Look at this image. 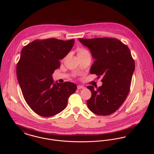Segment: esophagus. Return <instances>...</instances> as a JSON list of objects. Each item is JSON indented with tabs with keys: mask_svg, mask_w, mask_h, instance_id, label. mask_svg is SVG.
<instances>
[{
	"mask_svg": "<svg viewBox=\"0 0 154 154\" xmlns=\"http://www.w3.org/2000/svg\"><path fill=\"white\" fill-rule=\"evenodd\" d=\"M77 88H78V89H85V87L81 86V85H78L77 87Z\"/></svg>",
	"mask_w": 154,
	"mask_h": 154,
	"instance_id": "34e87169",
	"label": "esophagus"
}]
</instances>
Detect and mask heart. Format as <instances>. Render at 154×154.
<instances>
[{
	"mask_svg": "<svg viewBox=\"0 0 154 154\" xmlns=\"http://www.w3.org/2000/svg\"><path fill=\"white\" fill-rule=\"evenodd\" d=\"M78 55H86V56H90L89 53L88 52V50H85V49H80L78 51Z\"/></svg>",
	"mask_w": 154,
	"mask_h": 154,
	"instance_id": "b5f03b06",
	"label": "heart"
}]
</instances>
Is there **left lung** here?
<instances>
[{
    "mask_svg": "<svg viewBox=\"0 0 154 154\" xmlns=\"http://www.w3.org/2000/svg\"><path fill=\"white\" fill-rule=\"evenodd\" d=\"M88 47L95 60L91 74L103 77L101 87L88 86L91 97L87 103L92 112L101 116L111 114L125 101L131 87L134 62L128 47L116 38H78Z\"/></svg>",
    "mask_w": 154,
    "mask_h": 154,
    "instance_id": "obj_1",
    "label": "left lung"
}]
</instances>
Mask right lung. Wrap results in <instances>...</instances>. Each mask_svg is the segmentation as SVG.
Instances as JSON below:
<instances>
[{"mask_svg":"<svg viewBox=\"0 0 154 154\" xmlns=\"http://www.w3.org/2000/svg\"><path fill=\"white\" fill-rule=\"evenodd\" d=\"M75 40H35L23 47L17 66V79L24 99L35 112L43 117L64 110L76 85L54 81L52 74L71 50Z\"/></svg>","mask_w":154,"mask_h":154,"instance_id":"add662e5","label":"right lung"}]
</instances>
